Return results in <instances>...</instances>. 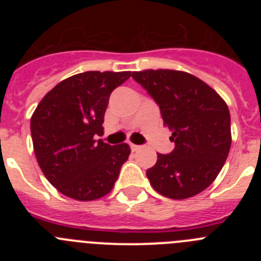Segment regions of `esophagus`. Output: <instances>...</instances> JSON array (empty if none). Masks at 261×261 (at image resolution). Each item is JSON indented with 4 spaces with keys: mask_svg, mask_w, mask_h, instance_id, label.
Segmentation results:
<instances>
[{
    "mask_svg": "<svg viewBox=\"0 0 261 261\" xmlns=\"http://www.w3.org/2000/svg\"><path fill=\"white\" fill-rule=\"evenodd\" d=\"M142 146H140V145H133L130 144V149H132V151H138L140 149H141Z\"/></svg>",
    "mask_w": 261,
    "mask_h": 261,
    "instance_id": "esophagus-1",
    "label": "esophagus"
}]
</instances>
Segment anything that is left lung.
Returning a JSON list of instances; mask_svg holds the SVG:
<instances>
[{
    "label": "left lung",
    "instance_id": "1",
    "mask_svg": "<svg viewBox=\"0 0 261 261\" xmlns=\"http://www.w3.org/2000/svg\"><path fill=\"white\" fill-rule=\"evenodd\" d=\"M161 110L175 144L170 154H156L146 171L151 187L168 199L183 200L208 188L229 155V108L211 86L179 70L133 71Z\"/></svg>",
    "mask_w": 261,
    "mask_h": 261
}]
</instances>
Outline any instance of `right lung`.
I'll return each instance as SVG.
<instances>
[{
    "mask_svg": "<svg viewBox=\"0 0 261 261\" xmlns=\"http://www.w3.org/2000/svg\"><path fill=\"white\" fill-rule=\"evenodd\" d=\"M130 71H85L61 81L41 99L31 117L36 159L50 184L80 201L111 192L130 147L111 146L103 135L111 93Z\"/></svg>",
    "mask_w": 261,
    "mask_h": 261,
    "instance_id": "1",
    "label": "right lung"
}]
</instances>
